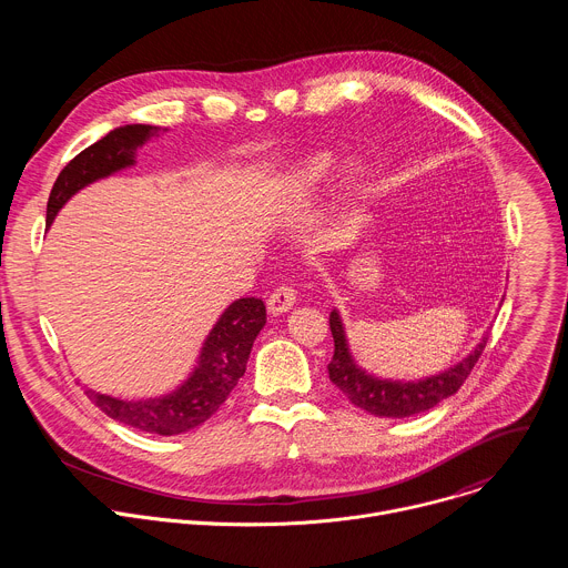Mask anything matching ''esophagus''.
Masks as SVG:
<instances>
[{
    "mask_svg": "<svg viewBox=\"0 0 568 568\" xmlns=\"http://www.w3.org/2000/svg\"><path fill=\"white\" fill-rule=\"evenodd\" d=\"M294 303H296V290H294L292 285L283 283V285H278V287L270 294V298H267V310H270L272 314H281V312H287Z\"/></svg>",
    "mask_w": 568,
    "mask_h": 568,
    "instance_id": "34e87169",
    "label": "esophagus"
}]
</instances>
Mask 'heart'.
<instances>
[{
    "label": "heart",
    "mask_w": 568,
    "mask_h": 568,
    "mask_svg": "<svg viewBox=\"0 0 568 568\" xmlns=\"http://www.w3.org/2000/svg\"><path fill=\"white\" fill-rule=\"evenodd\" d=\"M333 169H335V159L328 152L314 154L305 159L298 169L292 171V175L287 178V189L294 195H310L333 175Z\"/></svg>",
    "instance_id": "obj_1"
}]
</instances>
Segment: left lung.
Segmentation results:
<instances>
[{"instance_id": "1", "label": "left lung", "mask_w": 568, "mask_h": 568, "mask_svg": "<svg viewBox=\"0 0 568 568\" xmlns=\"http://www.w3.org/2000/svg\"><path fill=\"white\" fill-rule=\"evenodd\" d=\"M331 333L335 339V355H333V362L328 364L331 382L355 404V407L384 418H407V416L427 412L436 407L440 399L454 395L465 384L485 344H488V337H483L476 351L454 368L436 377L402 384V382L375 379L355 366L346 346V335H344V326L337 310L331 312Z\"/></svg>"}]
</instances>
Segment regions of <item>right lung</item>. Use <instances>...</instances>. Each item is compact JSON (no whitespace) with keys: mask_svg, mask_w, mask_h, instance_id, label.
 <instances>
[{"mask_svg":"<svg viewBox=\"0 0 568 568\" xmlns=\"http://www.w3.org/2000/svg\"><path fill=\"white\" fill-rule=\"evenodd\" d=\"M156 132L159 128L154 125L116 128L101 141L75 154L60 171L51 189L47 202V224L53 222L55 213L75 191L125 166H132L134 150ZM265 321L267 310L263 298L245 296L231 303L204 342L200 364L189 382L166 397L125 402L90 388L85 393L103 414L134 429L159 436L191 432L222 407V402L235 388L240 377L245 375L254 339L263 331Z\"/></svg>","mask_w":568,"mask_h":568,"instance_id":"add662e5","label":"right lung"}]
</instances>
